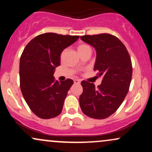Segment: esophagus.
Instances as JSON below:
<instances>
[{
  "instance_id": "obj_1",
  "label": "esophagus",
  "mask_w": 152,
  "mask_h": 152,
  "mask_svg": "<svg viewBox=\"0 0 152 152\" xmlns=\"http://www.w3.org/2000/svg\"><path fill=\"white\" fill-rule=\"evenodd\" d=\"M74 83H76V84H79L81 83V81L79 79H74Z\"/></svg>"
}]
</instances>
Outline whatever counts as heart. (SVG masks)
<instances>
[{"label": "heart", "mask_w": 152, "mask_h": 152, "mask_svg": "<svg viewBox=\"0 0 152 152\" xmlns=\"http://www.w3.org/2000/svg\"><path fill=\"white\" fill-rule=\"evenodd\" d=\"M88 46H87V45H80V46H78V50L84 49V48H88Z\"/></svg>", "instance_id": "heart-1"}]
</instances>
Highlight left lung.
Here are the masks:
<instances>
[{"label": "left lung", "mask_w": 152, "mask_h": 152, "mask_svg": "<svg viewBox=\"0 0 152 152\" xmlns=\"http://www.w3.org/2000/svg\"><path fill=\"white\" fill-rule=\"evenodd\" d=\"M80 38L95 48L94 70L103 78L97 88L94 83L81 81L83 93L79 104L86 116L103 119L114 114L128 93L132 76V61L123 43L113 35H86Z\"/></svg>", "instance_id": "8db88e82"}]
</instances>
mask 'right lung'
I'll list each match as a JSON object with an SVG mask.
<instances>
[{
    "instance_id": "1",
    "label": "right lung",
    "mask_w": 152,
    "mask_h": 152,
    "mask_svg": "<svg viewBox=\"0 0 152 152\" xmlns=\"http://www.w3.org/2000/svg\"><path fill=\"white\" fill-rule=\"evenodd\" d=\"M78 36L46 33L35 37L24 48L20 59V85L24 99L38 117L48 119L61 113L73 80L56 81L61 54Z\"/></svg>"
}]
</instances>
